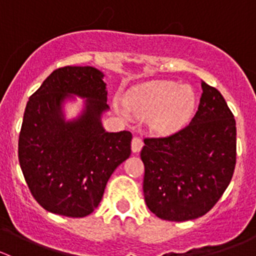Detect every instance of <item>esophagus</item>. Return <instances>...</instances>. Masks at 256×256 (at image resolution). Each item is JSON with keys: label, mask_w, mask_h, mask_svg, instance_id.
Instances as JSON below:
<instances>
[{"label": "esophagus", "mask_w": 256, "mask_h": 256, "mask_svg": "<svg viewBox=\"0 0 256 256\" xmlns=\"http://www.w3.org/2000/svg\"><path fill=\"white\" fill-rule=\"evenodd\" d=\"M142 146H144L142 140H141L140 138H138V136H135V138H132V142H131V148H132L134 154L140 152L141 148H142Z\"/></svg>", "instance_id": "1"}]
</instances>
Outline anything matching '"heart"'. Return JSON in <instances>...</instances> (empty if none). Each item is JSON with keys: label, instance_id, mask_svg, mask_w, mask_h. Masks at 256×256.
<instances>
[{"label": "heart", "instance_id": "heart-1", "mask_svg": "<svg viewBox=\"0 0 256 256\" xmlns=\"http://www.w3.org/2000/svg\"><path fill=\"white\" fill-rule=\"evenodd\" d=\"M124 102L128 112L118 108L124 118H148L151 130L166 135L190 120L196 106V94L188 85L152 82L131 90Z\"/></svg>", "mask_w": 256, "mask_h": 256}]
</instances>
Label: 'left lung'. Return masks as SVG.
<instances>
[{
	"label": "left lung",
	"instance_id": "1",
	"mask_svg": "<svg viewBox=\"0 0 256 256\" xmlns=\"http://www.w3.org/2000/svg\"><path fill=\"white\" fill-rule=\"evenodd\" d=\"M202 89L197 112L186 128L144 140V202L164 220L204 216L223 196L236 168L234 115L216 88L203 82Z\"/></svg>",
	"mask_w": 256,
	"mask_h": 256
}]
</instances>
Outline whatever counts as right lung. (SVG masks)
<instances>
[{
  "mask_svg": "<svg viewBox=\"0 0 256 256\" xmlns=\"http://www.w3.org/2000/svg\"><path fill=\"white\" fill-rule=\"evenodd\" d=\"M104 74L94 66L54 70L30 98L18 140V160L34 200L46 210L82 218L99 206L118 164L131 154L130 131L108 132L110 109ZM85 98L78 118L66 120L64 102Z\"/></svg>",
  "mask_w": 256,
  "mask_h": 256,
  "instance_id": "right-lung-1",
  "label": "right lung"
}]
</instances>
